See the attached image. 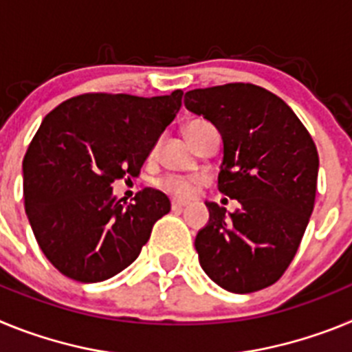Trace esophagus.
<instances>
[{
  "label": "esophagus",
  "mask_w": 352,
  "mask_h": 352,
  "mask_svg": "<svg viewBox=\"0 0 352 352\" xmlns=\"http://www.w3.org/2000/svg\"><path fill=\"white\" fill-rule=\"evenodd\" d=\"M185 206H186V203H183V201H173V203H170L173 211H182Z\"/></svg>",
  "instance_id": "obj_1"
}]
</instances>
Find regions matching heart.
<instances>
[{"label": "heart", "instance_id": "b5f03b06", "mask_svg": "<svg viewBox=\"0 0 352 352\" xmlns=\"http://www.w3.org/2000/svg\"><path fill=\"white\" fill-rule=\"evenodd\" d=\"M203 126H208L206 121H192L188 123L185 129L186 138L192 135L194 132H197L199 129H203ZM162 186H164V190H167L169 194H173L176 199H188L192 194H194V182L192 179H185V178H166L162 182Z\"/></svg>", "mask_w": 352, "mask_h": 352}]
</instances>
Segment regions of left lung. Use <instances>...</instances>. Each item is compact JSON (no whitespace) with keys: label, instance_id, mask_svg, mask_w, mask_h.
<instances>
[{"label":"left lung","instance_id":"obj_1","mask_svg":"<svg viewBox=\"0 0 352 352\" xmlns=\"http://www.w3.org/2000/svg\"><path fill=\"white\" fill-rule=\"evenodd\" d=\"M185 107L219 130V190L239 208L206 203L210 220L195 236L199 263L236 294L275 284L298 252L314 210L319 155L282 98L256 84L232 82L185 93Z\"/></svg>","mask_w":352,"mask_h":352}]
</instances>
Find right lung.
<instances>
[{"mask_svg": "<svg viewBox=\"0 0 352 352\" xmlns=\"http://www.w3.org/2000/svg\"><path fill=\"white\" fill-rule=\"evenodd\" d=\"M182 96V89L151 98L89 93L43 118L23 160L24 208L43 256L65 276L93 284L118 275L170 211L167 195L153 188L125 206L113 183L138 176Z\"/></svg>", "mask_w": 352, "mask_h": 352, "instance_id": "right-lung-1", "label": "right lung"}]
</instances>
